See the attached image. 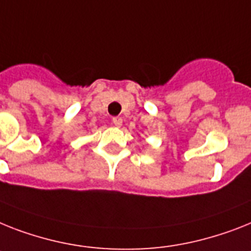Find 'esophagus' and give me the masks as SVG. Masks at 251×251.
Here are the masks:
<instances>
[{"mask_svg": "<svg viewBox=\"0 0 251 251\" xmlns=\"http://www.w3.org/2000/svg\"><path fill=\"white\" fill-rule=\"evenodd\" d=\"M113 124L115 127H121L122 124H123V119L121 117H115L113 118Z\"/></svg>", "mask_w": 251, "mask_h": 251, "instance_id": "1", "label": "esophagus"}]
</instances>
